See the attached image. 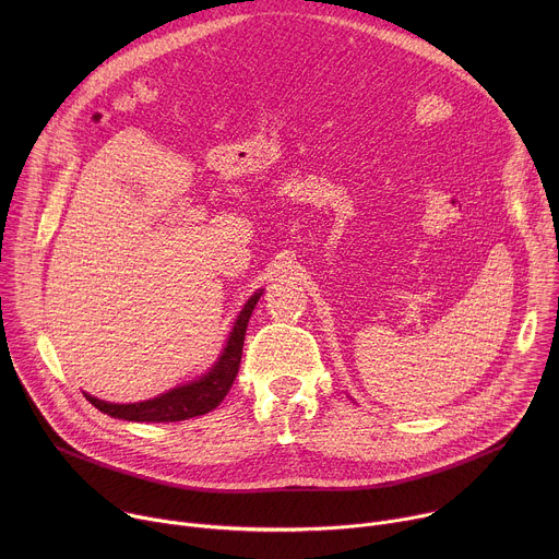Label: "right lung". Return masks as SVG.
<instances>
[{
	"mask_svg": "<svg viewBox=\"0 0 559 559\" xmlns=\"http://www.w3.org/2000/svg\"><path fill=\"white\" fill-rule=\"evenodd\" d=\"M261 294L263 292H254V296L246 302L243 311L236 316V323L229 332L223 354L218 356L214 367L207 373H203L199 380L175 386L162 395L152 397V401H143V403L115 405V403L99 401V397L88 393H86V401L93 407H97L102 414H108L119 420H130V423H177V420H188L216 409L223 403L227 391L231 389V382L238 373V365H241V356H243L246 330Z\"/></svg>",
	"mask_w": 559,
	"mask_h": 559,
	"instance_id": "1",
	"label": "right lung"
}]
</instances>
